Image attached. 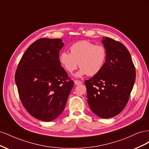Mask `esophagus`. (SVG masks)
Masks as SVG:
<instances>
[{
    "label": "esophagus",
    "instance_id": "esophagus-1",
    "mask_svg": "<svg viewBox=\"0 0 149 149\" xmlns=\"http://www.w3.org/2000/svg\"><path fill=\"white\" fill-rule=\"evenodd\" d=\"M74 83L75 85H79V84L82 83V82L80 81H79V80H74Z\"/></svg>",
    "mask_w": 149,
    "mask_h": 149
}]
</instances>
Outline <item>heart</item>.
Instances as JSON below:
<instances>
[{
  "instance_id": "b5f03b06",
  "label": "heart",
  "mask_w": 149,
  "mask_h": 149,
  "mask_svg": "<svg viewBox=\"0 0 149 149\" xmlns=\"http://www.w3.org/2000/svg\"><path fill=\"white\" fill-rule=\"evenodd\" d=\"M70 49V53L63 52L60 54L59 61L69 73H73L79 65L80 69L75 74L76 78L87 74L96 75L104 65L106 52L101 45H96L88 41H81L72 45Z\"/></svg>"
}]
</instances>
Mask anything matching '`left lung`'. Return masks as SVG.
<instances>
[{
  "label": "left lung",
  "instance_id": "left-lung-1",
  "mask_svg": "<svg viewBox=\"0 0 149 149\" xmlns=\"http://www.w3.org/2000/svg\"><path fill=\"white\" fill-rule=\"evenodd\" d=\"M102 38L106 52L104 65L84 83L90 109L100 118L109 119L119 114L127 104L136 79V70L123 43L108 37Z\"/></svg>",
  "mask_w": 149,
  "mask_h": 149
}]
</instances>
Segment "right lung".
Listing matches in <instances>:
<instances>
[{"label": "right lung", "instance_id": "1", "mask_svg": "<svg viewBox=\"0 0 149 149\" xmlns=\"http://www.w3.org/2000/svg\"><path fill=\"white\" fill-rule=\"evenodd\" d=\"M62 42L60 38L37 40L25 51L15 72L22 104L42 121H52L62 113L74 86L59 61Z\"/></svg>", "mask_w": 149, "mask_h": 149}]
</instances>
